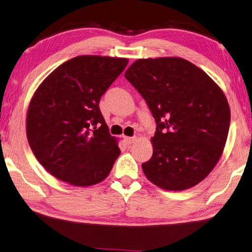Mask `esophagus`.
I'll use <instances>...</instances> for the list:
<instances>
[{"label":"esophagus","instance_id":"1","mask_svg":"<svg viewBox=\"0 0 252 252\" xmlns=\"http://www.w3.org/2000/svg\"><path fill=\"white\" fill-rule=\"evenodd\" d=\"M123 141L126 145H131L132 143H134L136 141V137L135 136H125L123 137Z\"/></svg>","mask_w":252,"mask_h":252}]
</instances>
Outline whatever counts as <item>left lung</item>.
Wrapping results in <instances>:
<instances>
[{"mask_svg":"<svg viewBox=\"0 0 252 252\" xmlns=\"http://www.w3.org/2000/svg\"><path fill=\"white\" fill-rule=\"evenodd\" d=\"M125 76L157 125L153 155L142 164L146 178L170 191L198 185L218 164L227 140L230 109L223 91L181 58L140 59Z\"/></svg>","mask_w":252,"mask_h":252,"instance_id":"1","label":"left lung"}]
</instances>
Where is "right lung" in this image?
Masks as SVG:
<instances>
[{
	"instance_id": "right-lung-1",
	"label": "right lung",
	"mask_w": 252,
	"mask_h": 252,
	"mask_svg": "<svg viewBox=\"0 0 252 252\" xmlns=\"http://www.w3.org/2000/svg\"><path fill=\"white\" fill-rule=\"evenodd\" d=\"M127 62L125 58L75 57L57 67L33 94L27 112L28 143L56 178L87 187L109 175L120 149L99 101Z\"/></svg>"
}]
</instances>
